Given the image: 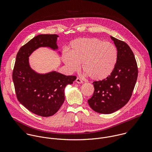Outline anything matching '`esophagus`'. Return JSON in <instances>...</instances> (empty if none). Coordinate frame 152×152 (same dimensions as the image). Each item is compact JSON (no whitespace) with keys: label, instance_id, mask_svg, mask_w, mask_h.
<instances>
[{"label":"esophagus","instance_id":"1","mask_svg":"<svg viewBox=\"0 0 152 152\" xmlns=\"http://www.w3.org/2000/svg\"><path fill=\"white\" fill-rule=\"evenodd\" d=\"M76 82H77V83H82L83 81L79 77H77L76 79Z\"/></svg>","mask_w":152,"mask_h":152}]
</instances>
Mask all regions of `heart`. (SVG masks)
I'll return each instance as SVG.
<instances>
[{"label":"heart","mask_w":152,"mask_h":152,"mask_svg":"<svg viewBox=\"0 0 152 152\" xmlns=\"http://www.w3.org/2000/svg\"><path fill=\"white\" fill-rule=\"evenodd\" d=\"M118 52L114 45L97 38H80L70 45L69 52L63 54L62 60L72 72L82 68L90 77L101 80L113 72L117 61Z\"/></svg>","instance_id":"1"}]
</instances>
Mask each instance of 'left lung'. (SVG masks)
Instances as JSON below:
<instances>
[{"label":"left lung","instance_id":"1","mask_svg":"<svg viewBox=\"0 0 152 152\" xmlns=\"http://www.w3.org/2000/svg\"><path fill=\"white\" fill-rule=\"evenodd\" d=\"M118 58L113 73L106 79L93 82L94 91L88 100L90 106L100 114H111L123 107L131 99L137 80L138 67L131 49L112 36Z\"/></svg>","mask_w":152,"mask_h":152}]
</instances>
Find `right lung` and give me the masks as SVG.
<instances>
[{
  "mask_svg": "<svg viewBox=\"0 0 152 152\" xmlns=\"http://www.w3.org/2000/svg\"><path fill=\"white\" fill-rule=\"evenodd\" d=\"M58 37L56 34H41L31 39L18 50L12 72L18 100L29 111L41 117H50L57 113L65 100V88L76 79L75 76L56 71L40 74L30 66L29 57L39 48L58 49Z\"/></svg>",
  "mask_w": 152,
  "mask_h": 152,
  "instance_id": "1",
  "label": "right lung"
}]
</instances>
